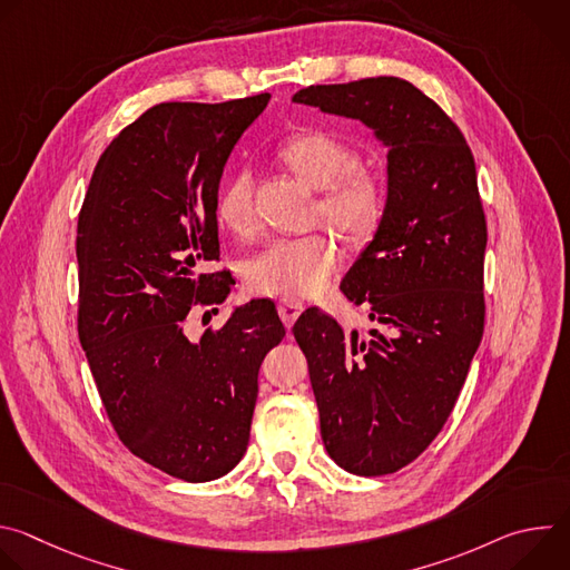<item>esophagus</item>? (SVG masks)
Instances as JSON below:
<instances>
[{"label":"esophagus","instance_id":"34e87169","mask_svg":"<svg viewBox=\"0 0 570 570\" xmlns=\"http://www.w3.org/2000/svg\"><path fill=\"white\" fill-rule=\"evenodd\" d=\"M302 302H297V299H279V304H277V313H279V317H282V322L286 324V330H291L293 324H295V320L299 317V313H302Z\"/></svg>","mask_w":570,"mask_h":570}]
</instances>
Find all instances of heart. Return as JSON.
<instances>
[{"mask_svg":"<svg viewBox=\"0 0 570 570\" xmlns=\"http://www.w3.org/2000/svg\"><path fill=\"white\" fill-rule=\"evenodd\" d=\"M279 157L313 189L322 191L320 216L343 236H367L385 205L379 176L356 169V153L330 132H299L291 137ZM255 178L250 169L236 171L216 198L218 223L234 232L248 234L255 225ZM341 266V253L330 236L308 234L275 238L243 266L246 286L257 295L308 297L327 288Z\"/></svg>","mask_w":570,"mask_h":570,"instance_id":"heart-1","label":"heart"}]
</instances>
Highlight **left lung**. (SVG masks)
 I'll return each mask as SVG.
<instances>
[{
	"mask_svg": "<svg viewBox=\"0 0 570 570\" xmlns=\"http://www.w3.org/2000/svg\"><path fill=\"white\" fill-rule=\"evenodd\" d=\"M293 104L356 119L387 148L383 214L341 282L376 327L347 334L311 306L293 334L332 460L356 475L394 473L442 431L482 338L475 161L444 110L396 76L311 86Z\"/></svg>",
	"mask_w": 570,
	"mask_h": 570,
	"instance_id": "left-lung-1",
	"label": "left lung"
}]
</instances>
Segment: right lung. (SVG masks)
Here are the masks:
<instances>
[{
	"mask_svg": "<svg viewBox=\"0 0 570 570\" xmlns=\"http://www.w3.org/2000/svg\"><path fill=\"white\" fill-rule=\"evenodd\" d=\"M268 101L146 110L101 155L78 216V338L106 413L130 453L187 482L246 453L262 361L286 336L271 299L185 334L196 302L229 295L225 273L203 271L218 259V185Z\"/></svg>",
	"mask_w": 570,
	"mask_h": 570,
	"instance_id": "add662e5",
	"label": "right lung"
}]
</instances>
